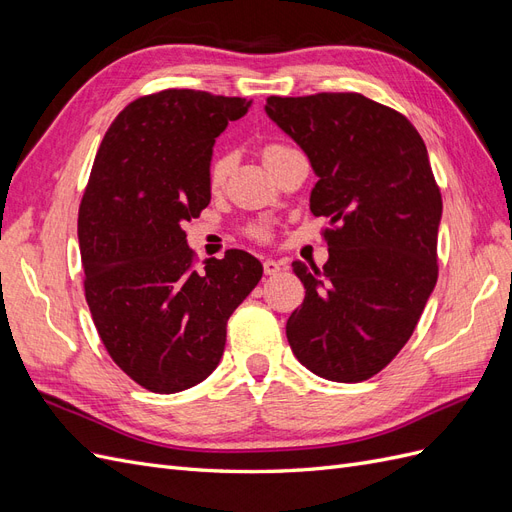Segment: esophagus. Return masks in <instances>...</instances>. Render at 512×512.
I'll return each mask as SVG.
<instances>
[{"mask_svg": "<svg viewBox=\"0 0 512 512\" xmlns=\"http://www.w3.org/2000/svg\"><path fill=\"white\" fill-rule=\"evenodd\" d=\"M262 269H265V275H277L282 271V262L280 260H273V258H267L265 262H262Z\"/></svg>", "mask_w": 512, "mask_h": 512, "instance_id": "obj_1", "label": "esophagus"}]
</instances>
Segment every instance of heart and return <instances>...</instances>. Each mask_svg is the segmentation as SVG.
<instances>
[{"label":"heart","instance_id":"heart-1","mask_svg":"<svg viewBox=\"0 0 512 512\" xmlns=\"http://www.w3.org/2000/svg\"><path fill=\"white\" fill-rule=\"evenodd\" d=\"M290 149H294V147H290L286 143H277V141L275 143H267L265 147H262V158H265L267 166H271L277 158L284 156V153L290 151ZM230 166H232V156H230L228 151L215 153L211 164H209V173H207L209 183L213 185V188H220V185L226 181V177L230 173ZM254 235L256 237H265L267 235V228L265 226H256L254 228Z\"/></svg>","mask_w":512,"mask_h":512}]
</instances>
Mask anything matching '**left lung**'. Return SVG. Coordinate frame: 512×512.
<instances>
[{
  "label": "left lung",
  "mask_w": 512,
  "mask_h": 512,
  "mask_svg": "<svg viewBox=\"0 0 512 512\" xmlns=\"http://www.w3.org/2000/svg\"><path fill=\"white\" fill-rule=\"evenodd\" d=\"M267 115L312 162L314 215L329 218L322 269L305 286L288 344L316 376L361 382L406 346L438 280L442 194L412 123L361 94L269 96Z\"/></svg>",
  "instance_id": "left-lung-1"
}]
</instances>
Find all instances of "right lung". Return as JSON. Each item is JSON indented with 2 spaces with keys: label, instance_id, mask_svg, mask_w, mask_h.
I'll list each match as a JSON object with an SVG mask.
<instances>
[{
  "label": "right lung",
  "instance_id": "add662e5",
  "mask_svg": "<svg viewBox=\"0 0 512 512\" xmlns=\"http://www.w3.org/2000/svg\"><path fill=\"white\" fill-rule=\"evenodd\" d=\"M252 100L164 89L106 130L79 207L85 299L111 359L151 393H179L218 367L226 322L262 277L228 250L196 267L185 222L209 200L213 143Z\"/></svg>",
  "mask_w": 512,
  "mask_h": 512
}]
</instances>
